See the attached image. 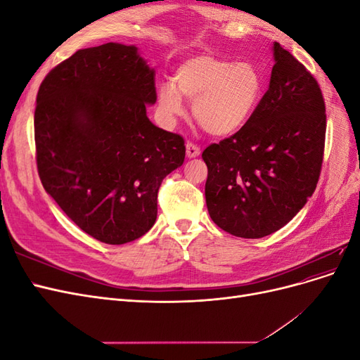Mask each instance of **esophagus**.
<instances>
[{
    "label": "esophagus",
    "instance_id": "esophagus-1",
    "mask_svg": "<svg viewBox=\"0 0 360 360\" xmlns=\"http://www.w3.org/2000/svg\"><path fill=\"white\" fill-rule=\"evenodd\" d=\"M201 155V150L198 146H195L193 143H188L186 144V156L189 159H193V158H198Z\"/></svg>",
    "mask_w": 360,
    "mask_h": 360
}]
</instances>
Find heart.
Returning <instances> with one entry per match:
<instances>
[{
    "instance_id": "1",
    "label": "heart",
    "mask_w": 360,
    "mask_h": 360,
    "mask_svg": "<svg viewBox=\"0 0 360 360\" xmlns=\"http://www.w3.org/2000/svg\"><path fill=\"white\" fill-rule=\"evenodd\" d=\"M263 89V76L252 63L202 53L183 61L172 84L160 85L159 110L168 122L181 117L183 96L192 103L193 117L205 132L230 136L252 118Z\"/></svg>"
}]
</instances>
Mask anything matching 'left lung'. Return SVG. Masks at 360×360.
I'll list each match as a JSON object with an SVG mask.
<instances>
[{
    "instance_id": "1",
    "label": "left lung",
    "mask_w": 360,
    "mask_h": 360,
    "mask_svg": "<svg viewBox=\"0 0 360 360\" xmlns=\"http://www.w3.org/2000/svg\"><path fill=\"white\" fill-rule=\"evenodd\" d=\"M269 90L249 123L202 151L205 202L224 231L259 238L281 230L317 188L326 138L319 82L279 43Z\"/></svg>"
}]
</instances>
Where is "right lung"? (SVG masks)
Masks as SVG:
<instances>
[{"instance_id": "1", "label": "right lung", "mask_w": 360, "mask_h": 360, "mask_svg": "<svg viewBox=\"0 0 360 360\" xmlns=\"http://www.w3.org/2000/svg\"><path fill=\"white\" fill-rule=\"evenodd\" d=\"M155 70L138 48L76 51L40 84L34 112L43 188L84 233L108 245L156 222L162 180L183 165L184 141L150 122Z\"/></svg>"}]
</instances>
